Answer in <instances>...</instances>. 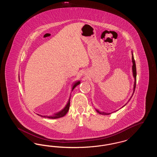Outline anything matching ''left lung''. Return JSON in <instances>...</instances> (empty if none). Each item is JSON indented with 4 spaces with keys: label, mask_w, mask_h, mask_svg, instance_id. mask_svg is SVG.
I'll return each mask as SVG.
<instances>
[{
    "label": "left lung",
    "mask_w": 157,
    "mask_h": 157,
    "mask_svg": "<svg viewBox=\"0 0 157 157\" xmlns=\"http://www.w3.org/2000/svg\"><path fill=\"white\" fill-rule=\"evenodd\" d=\"M132 52V63H133V65H132V72H133V76H134V77L135 78V82L134 85V91H133V94H132V95L131 96V97L130 98V99H131V98L133 96V94H134L135 90V87H136V65H135V62L134 58L133 53H132V52ZM130 99H129V100H130ZM128 102H127V103H128ZM126 104L125 105H124L122 107H124V106H125ZM97 111L98 112H99V113H101V114H102V115H109V114H110L109 113L100 112L99 111H98V110H97Z\"/></svg>",
    "instance_id": "left-lung-1"
}]
</instances>
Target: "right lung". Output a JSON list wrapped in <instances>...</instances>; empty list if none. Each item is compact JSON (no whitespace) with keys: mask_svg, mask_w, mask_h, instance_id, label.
<instances>
[{"mask_svg":"<svg viewBox=\"0 0 157 157\" xmlns=\"http://www.w3.org/2000/svg\"><path fill=\"white\" fill-rule=\"evenodd\" d=\"M80 83H81L80 81H78V82H75V83L73 85L72 90H74V88H75V87H76L77 85H78ZM69 106H70V98H69V101H68V102H67V105H66V106H65L62 111H60V112H58V113H55V114H54L53 115H51V116H42V115H39V114H37V115H39V116H40V117H42L48 118H51V119L59 118H60V117H63V116H65V115L67 114V111H69Z\"/></svg>","mask_w":157,"mask_h":157,"instance_id":"right-lung-1","label":"right lung"}]
</instances>
